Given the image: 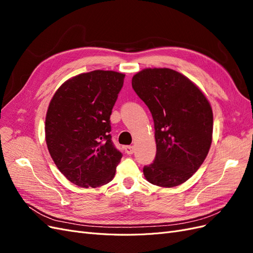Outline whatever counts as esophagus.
Here are the masks:
<instances>
[{"instance_id":"1","label":"esophagus","mask_w":253,"mask_h":253,"mask_svg":"<svg viewBox=\"0 0 253 253\" xmlns=\"http://www.w3.org/2000/svg\"><path fill=\"white\" fill-rule=\"evenodd\" d=\"M125 150H126V154H128V155L133 154V153L135 152V148L133 147V145H126V147L125 148Z\"/></svg>"}]
</instances>
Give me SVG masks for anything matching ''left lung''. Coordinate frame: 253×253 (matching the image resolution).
I'll return each instance as SVG.
<instances>
[{"mask_svg": "<svg viewBox=\"0 0 253 253\" xmlns=\"http://www.w3.org/2000/svg\"><path fill=\"white\" fill-rule=\"evenodd\" d=\"M155 128L156 155L144 177L159 187L187 181L202 166L212 142L213 114L193 82L170 68H147L132 79Z\"/></svg>", "mask_w": 253, "mask_h": 253, "instance_id": "left-lung-1", "label": "left lung"}]
</instances>
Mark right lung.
Here are the masks:
<instances>
[{"label":"right lung","instance_id":"add662e5","mask_svg":"<svg viewBox=\"0 0 253 253\" xmlns=\"http://www.w3.org/2000/svg\"><path fill=\"white\" fill-rule=\"evenodd\" d=\"M125 75L93 71L67 80L53 95L45 138L57 168L71 182L96 188L110 182L122 157L111 132V114Z\"/></svg>","mask_w":253,"mask_h":253}]
</instances>
